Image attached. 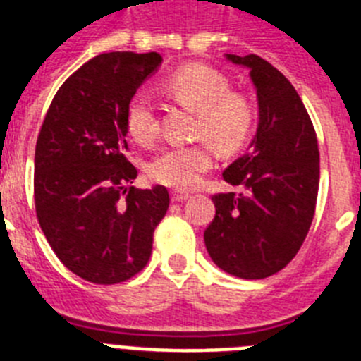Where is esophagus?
<instances>
[{"instance_id":"esophagus-1","label":"esophagus","mask_w":361,"mask_h":361,"mask_svg":"<svg viewBox=\"0 0 361 361\" xmlns=\"http://www.w3.org/2000/svg\"><path fill=\"white\" fill-rule=\"evenodd\" d=\"M188 199H190V195L184 193V191H171V200H173V202H183V200Z\"/></svg>"}]
</instances>
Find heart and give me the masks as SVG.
Wrapping results in <instances>:
<instances>
[{"label":"heart","mask_w":361,"mask_h":361,"mask_svg":"<svg viewBox=\"0 0 361 361\" xmlns=\"http://www.w3.org/2000/svg\"><path fill=\"white\" fill-rule=\"evenodd\" d=\"M166 92L180 106L197 114L195 135L208 139L219 152H238L253 135V103L245 95L229 92V81L219 70L206 65L186 66L166 81ZM126 128L139 145L155 141L157 116L145 92L130 99ZM212 166L213 152L208 145L170 146L149 161L148 175L164 186L190 190Z\"/></svg>","instance_id":"obj_1"}]
</instances>
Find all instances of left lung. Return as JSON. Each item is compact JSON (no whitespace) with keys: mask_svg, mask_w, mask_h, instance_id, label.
<instances>
[{"mask_svg":"<svg viewBox=\"0 0 361 361\" xmlns=\"http://www.w3.org/2000/svg\"><path fill=\"white\" fill-rule=\"evenodd\" d=\"M224 57L250 70L258 124L244 155L222 173L240 191L213 197L216 213L204 231V244L222 271L258 280L288 266L307 237L320 153L307 110L288 78L255 54Z\"/></svg>","mask_w":361,"mask_h":361,"instance_id":"8db88e82","label":"left lung"}]
</instances>
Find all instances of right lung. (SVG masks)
<instances>
[{"label":"right lung","instance_id":"obj_1","mask_svg":"<svg viewBox=\"0 0 361 361\" xmlns=\"http://www.w3.org/2000/svg\"><path fill=\"white\" fill-rule=\"evenodd\" d=\"M161 65L157 52L92 57L63 82L41 126L37 220L57 258L88 282L106 286L137 275L170 206L164 186H130L137 170L124 157L130 99Z\"/></svg>","mask_w":361,"mask_h":361}]
</instances>
